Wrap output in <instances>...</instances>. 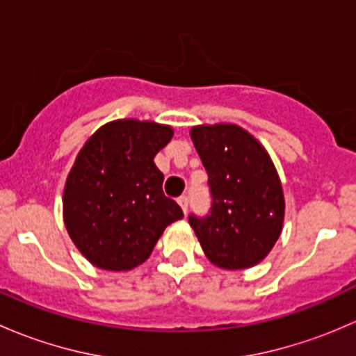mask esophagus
<instances>
[{
  "label": "esophagus",
  "instance_id": "1",
  "mask_svg": "<svg viewBox=\"0 0 356 356\" xmlns=\"http://www.w3.org/2000/svg\"><path fill=\"white\" fill-rule=\"evenodd\" d=\"M177 203L181 204V208H182V211H188V204H189V198L188 196H181V198H177Z\"/></svg>",
  "mask_w": 356,
  "mask_h": 356
}]
</instances>
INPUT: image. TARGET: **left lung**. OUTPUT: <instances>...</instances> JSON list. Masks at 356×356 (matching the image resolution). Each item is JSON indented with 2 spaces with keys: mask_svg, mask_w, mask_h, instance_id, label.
I'll return each instance as SVG.
<instances>
[{
  "mask_svg": "<svg viewBox=\"0 0 356 356\" xmlns=\"http://www.w3.org/2000/svg\"><path fill=\"white\" fill-rule=\"evenodd\" d=\"M191 139L211 195L207 217L189 215L204 254L227 270L260 264L284 222L281 179L267 149L234 124L196 125Z\"/></svg>",
  "mask_w": 356,
  "mask_h": 356,
  "instance_id": "8db88e82",
  "label": "left lung"
}]
</instances>
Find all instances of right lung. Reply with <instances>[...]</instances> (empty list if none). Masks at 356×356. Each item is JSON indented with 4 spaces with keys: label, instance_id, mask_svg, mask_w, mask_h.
I'll return each mask as SVG.
<instances>
[{
    "label": "right lung",
    "instance_id": "add662e5",
    "mask_svg": "<svg viewBox=\"0 0 356 356\" xmlns=\"http://www.w3.org/2000/svg\"><path fill=\"white\" fill-rule=\"evenodd\" d=\"M172 136L170 125L124 118L99 127L79 152L63 189V220L95 267H138L165 227L184 217L163 195V174L153 161Z\"/></svg>",
    "mask_w": 356,
    "mask_h": 356
}]
</instances>
